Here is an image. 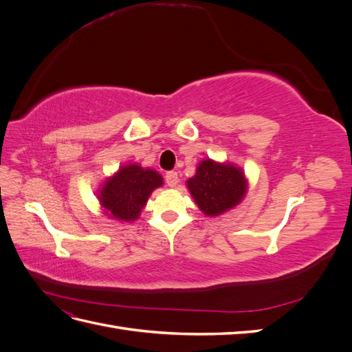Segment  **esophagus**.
I'll list each match as a JSON object with an SVG mask.
<instances>
[{
	"label": "esophagus",
	"mask_w": 352,
	"mask_h": 352,
	"mask_svg": "<svg viewBox=\"0 0 352 352\" xmlns=\"http://www.w3.org/2000/svg\"><path fill=\"white\" fill-rule=\"evenodd\" d=\"M179 182V176L176 172H167L166 173V184L170 186V188H175Z\"/></svg>",
	"instance_id": "obj_1"
}]
</instances>
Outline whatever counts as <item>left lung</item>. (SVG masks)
<instances>
[{
	"label": "left lung",
	"mask_w": 352,
	"mask_h": 352,
	"mask_svg": "<svg viewBox=\"0 0 352 352\" xmlns=\"http://www.w3.org/2000/svg\"><path fill=\"white\" fill-rule=\"evenodd\" d=\"M188 189L198 208L206 216L216 217L238 206L247 194V179L241 167L230 163H216L207 158L197 167Z\"/></svg>",
	"instance_id": "obj_1"
}]
</instances>
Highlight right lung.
<instances>
[{"label":"right lung","instance_id":"add662e5","mask_svg":"<svg viewBox=\"0 0 352 352\" xmlns=\"http://www.w3.org/2000/svg\"><path fill=\"white\" fill-rule=\"evenodd\" d=\"M163 185V177L153 168L127 164L105 180L98 199L105 214L122 221H135L146 206L153 190Z\"/></svg>","mask_w":352,"mask_h":352}]
</instances>
